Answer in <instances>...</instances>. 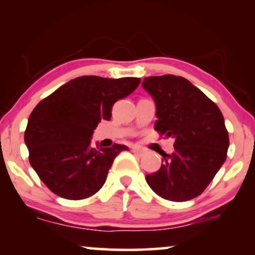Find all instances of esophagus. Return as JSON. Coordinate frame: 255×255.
<instances>
[{
    "instance_id": "34e87169",
    "label": "esophagus",
    "mask_w": 255,
    "mask_h": 255,
    "mask_svg": "<svg viewBox=\"0 0 255 255\" xmlns=\"http://www.w3.org/2000/svg\"><path fill=\"white\" fill-rule=\"evenodd\" d=\"M132 152L134 153V154H138V155H144L146 153V149L141 148V147H138V146H133L132 147Z\"/></svg>"
}]
</instances>
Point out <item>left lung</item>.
Returning a JSON list of instances; mask_svg holds the SVG:
<instances>
[{
	"label": "left lung",
	"instance_id": "obj_1",
	"mask_svg": "<svg viewBox=\"0 0 255 255\" xmlns=\"http://www.w3.org/2000/svg\"><path fill=\"white\" fill-rule=\"evenodd\" d=\"M142 88L156 107L154 130L173 137L174 152L162 153L158 172L146 182L160 197L186 202L209 186L226 160L230 145L219 108L182 76H148Z\"/></svg>",
	"mask_w": 255,
	"mask_h": 255
}]
</instances>
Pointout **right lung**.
I'll return each instance as SVG.
<instances>
[{
    "label": "right lung",
    "mask_w": 255,
    "mask_h": 255,
    "mask_svg": "<svg viewBox=\"0 0 255 255\" xmlns=\"http://www.w3.org/2000/svg\"><path fill=\"white\" fill-rule=\"evenodd\" d=\"M140 79L85 75L65 83L31 113L24 133L29 161L48 189L67 200H83L106 182L125 145L90 146L97 124L110 121L115 102L134 92Z\"/></svg>",
    "instance_id": "add662e5"
}]
</instances>
